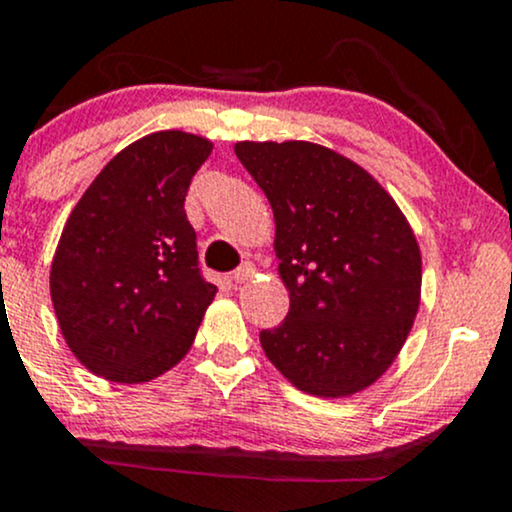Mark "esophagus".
<instances>
[{
    "instance_id": "obj_1",
    "label": "esophagus",
    "mask_w": 512,
    "mask_h": 512,
    "mask_svg": "<svg viewBox=\"0 0 512 512\" xmlns=\"http://www.w3.org/2000/svg\"><path fill=\"white\" fill-rule=\"evenodd\" d=\"M252 276H255V264H252V262H243V264H240V267L236 269V272L231 274V279L236 281V284H245V281L252 279Z\"/></svg>"
}]
</instances>
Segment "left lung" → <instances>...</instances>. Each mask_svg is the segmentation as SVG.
I'll return each instance as SVG.
<instances>
[{"mask_svg":"<svg viewBox=\"0 0 512 512\" xmlns=\"http://www.w3.org/2000/svg\"><path fill=\"white\" fill-rule=\"evenodd\" d=\"M236 156L274 211L291 308L260 332L298 390L349 397L407 342L421 301V252L395 199L358 163L310 142H238Z\"/></svg>","mask_w":512,"mask_h":512,"instance_id":"obj_1","label":"left lung"}]
</instances>
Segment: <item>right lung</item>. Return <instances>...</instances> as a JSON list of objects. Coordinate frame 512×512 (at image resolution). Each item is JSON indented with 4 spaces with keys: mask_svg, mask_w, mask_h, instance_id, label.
<instances>
[{
    "mask_svg": "<svg viewBox=\"0 0 512 512\" xmlns=\"http://www.w3.org/2000/svg\"><path fill=\"white\" fill-rule=\"evenodd\" d=\"M214 144L166 129L122 149L69 214L50 296L72 354L113 383H149L190 351L216 286L185 214Z\"/></svg>",
    "mask_w": 512,
    "mask_h": 512,
    "instance_id": "obj_1",
    "label": "right lung"
}]
</instances>
